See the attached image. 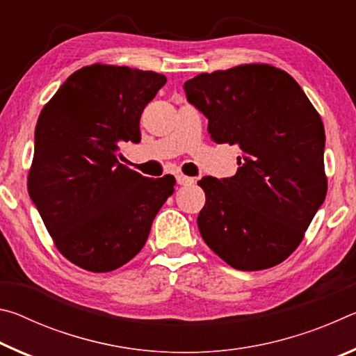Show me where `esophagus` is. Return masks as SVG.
Listing matches in <instances>:
<instances>
[{
	"label": "esophagus",
	"instance_id": "esophagus-1",
	"mask_svg": "<svg viewBox=\"0 0 356 356\" xmlns=\"http://www.w3.org/2000/svg\"><path fill=\"white\" fill-rule=\"evenodd\" d=\"M176 180H177L179 185H191L193 182H195V179L188 177V176H184V174H177Z\"/></svg>",
	"mask_w": 356,
	"mask_h": 356
}]
</instances>
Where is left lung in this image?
I'll list each match as a JSON object with an SVG mask.
<instances>
[{
    "label": "left lung",
    "mask_w": 356,
    "mask_h": 356,
    "mask_svg": "<svg viewBox=\"0 0 356 356\" xmlns=\"http://www.w3.org/2000/svg\"><path fill=\"white\" fill-rule=\"evenodd\" d=\"M218 144H237L236 176H206L197 227L222 261L243 272L281 264L300 245L327 195L322 119L287 72L243 64L184 84Z\"/></svg>",
    "instance_id": "obj_1"
}]
</instances>
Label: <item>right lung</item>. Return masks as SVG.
<instances>
[{
    "mask_svg": "<svg viewBox=\"0 0 356 356\" xmlns=\"http://www.w3.org/2000/svg\"><path fill=\"white\" fill-rule=\"evenodd\" d=\"M166 76L92 64L72 74L40 111L29 196L56 248L72 264L111 272L146 243L176 179L143 177L119 161L140 143L141 113Z\"/></svg>",
    "mask_w": 356,
    "mask_h": 356,
    "instance_id": "add662e5",
    "label": "right lung"
}]
</instances>
